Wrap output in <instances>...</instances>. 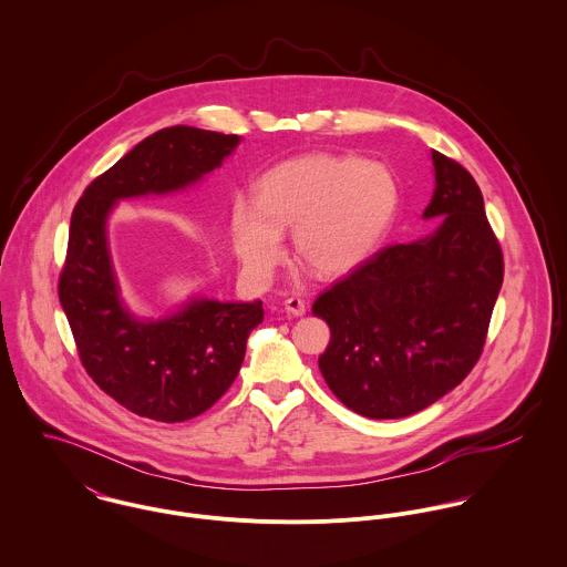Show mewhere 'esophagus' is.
Listing matches in <instances>:
<instances>
[{
    "mask_svg": "<svg viewBox=\"0 0 567 567\" xmlns=\"http://www.w3.org/2000/svg\"><path fill=\"white\" fill-rule=\"evenodd\" d=\"M284 308H286V312L288 315H292V317H303L306 315V301L303 299H299V297H288L286 301H284Z\"/></svg>",
    "mask_w": 567,
    "mask_h": 567,
    "instance_id": "34e87169",
    "label": "esophagus"
}]
</instances>
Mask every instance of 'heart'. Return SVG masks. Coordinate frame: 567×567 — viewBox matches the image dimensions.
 <instances>
[{"instance_id":"heart-1","label":"heart","mask_w":567,"mask_h":567,"mask_svg":"<svg viewBox=\"0 0 567 567\" xmlns=\"http://www.w3.org/2000/svg\"><path fill=\"white\" fill-rule=\"evenodd\" d=\"M400 205L398 181L382 163L315 153L277 163L257 181V200L231 203L236 255L252 281L284 261V231L323 277L360 266L389 231Z\"/></svg>"}]
</instances>
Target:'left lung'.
<instances>
[{"instance_id": "obj_1", "label": "left lung", "mask_w": 567, "mask_h": 567, "mask_svg": "<svg viewBox=\"0 0 567 567\" xmlns=\"http://www.w3.org/2000/svg\"><path fill=\"white\" fill-rule=\"evenodd\" d=\"M434 194L423 218H443L336 281L312 312L331 338L319 358L331 393L369 419H402L456 389L478 362L504 259L478 183L432 151Z\"/></svg>"}]
</instances>
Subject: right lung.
I'll return each instance as SVG.
<instances>
[{
  "mask_svg": "<svg viewBox=\"0 0 567 567\" xmlns=\"http://www.w3.org/2000/svg\"><path fill=\"white\" fill-rule=\"evenodd\" d=\"M240 144L194 126L153 133L100 174L74 207L59 299L82 367L117 404L140 416L178 423L216 404L238 378L248 333L264 321L261 301L189 299L174 315L135 317L115 279L106 220L115 203L172 194L200 181Z\"/></svg>",
  "mask_w": 567,
  "mask_h": 567,
  "instance_id": "obj_1",
  "label": "right lung"
}]
</instances>
